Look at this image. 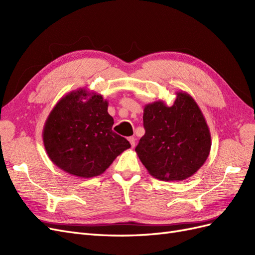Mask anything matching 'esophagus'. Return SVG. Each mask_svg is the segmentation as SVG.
Listing matches in <instances>:
<instances>
[{
  "label": "esophagus",
  "instance_id": "esophagus-1",
  "mask_svg": "<svg viewBox=\"0 0 255 255\" xmlns=\"http://www.w3.org/2000/svg\"><path fill=\"white\" fill-rule=\"evenodd\" d=\"M135 138L134 137H128V141H129V143H130V145H132V148H134L135 146Z\"/></svg>",
  "mask_w": 255,
  "mask_h": 255
}]
</instances>
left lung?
Listing matches in <instances>:
<instances>
[{"instance_id":"left-lung-1","label":"left lung","mask_w":255,"mask_h":255,"mask_svg":"<svg viewBox=\"0 0 255 255\" xmlns=\"http://www.w3.org/2000/svg\"><path fill=\"white\" fill-rule=\"evenodd\" d=\"M144 135L136 153L148 172L161 181H183L194 175L210 155V128L197 102L177 91L172 106L161 100L143 109Z\"/></svg>"}]
</instances>
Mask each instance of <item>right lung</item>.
I'll return each instance as SVG.
<instances>
[{"label":"right lung","mask_w":255,"mask_h":255,"mask_svg":"<svg viewBox=\"0 0 255 255\" xmlns=\"http://www.w3.org/2000/svg\"><path fill=\"white\" fill-rule=\"evenodd\" d=\"M109 102L80 88L61 98L44 123L42 138L48 156L61 170L79 176L102 174L115 158L130 148L113 132Z\"/></svg>","instance_id":"right-lung-1"}]
</instances>
